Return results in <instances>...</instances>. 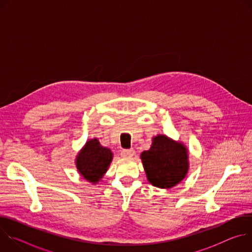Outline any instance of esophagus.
<instances>
[{
	"label": "esophagus",
	"mask_w": 252,
	"mask_h": 252,
	"mask_svg": "<svg viewBox=\"0 0 252 252\" xmlns=\"http://www.w3.org/2000/svg\"><path fill=\"white\" fill-rule=\"evenodd\" d=\"M134 155V150L130 149V150H123L121 152V156L123 158H131Z\"/></svg>",
	"instance_id": "obj_1"
}]
</instances>
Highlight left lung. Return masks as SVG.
I'll return each instance as SVG.
<instances>
[{"mask_svg": "<svg viewBox=\"0 0 252 252\" xmlns=\"http://www.w3.org/2000/svg\"><path fill=\"white\" fill-rule=\"evenodd\" d=\"M187 149L165 135L154 138L152 148L140 156L149 182L157 188L169 189L181 183L189 169Z\"/></svg>", "mask_w": 252, "mask_h": 252, "instance_id": "left-lung-1", "label": "left lung"}]
</instances>
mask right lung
<instances>
[{
	"mask_svg": "<svg viewBox=\"0 0 252 252\" xmlns=\"http://www.w3.org/2000/svg\"><path fill=\"white\" fill-rule=\"evenodd\" d=\"M113 159L111 150L99 145L96 138L89 140L77 158V167L84 178L97 183L110 166Z\"/></svg>",
	"mask_w": 252,
	"mask_h": 252,
	"instance_id": "1",
	"label": "right lung"
}]
</instances>
